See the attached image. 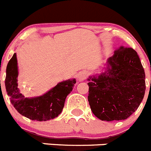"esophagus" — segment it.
I'll return each instance as SVG.
<instances>
[{"mask_svg":"<svg viewBox=\"0 0 151 151\" xmlns=\"http://www.w3.org/2000/svg\"><path fill=\"white\" fill-rule=\"evenodd\" d=\"M87 76H88V73L86 72V71H85V70H83V71H81V72H80L78 74L77 79H78L79 81H83L86 79Z\"/></svg>","mask_w":151,"mask_h":151,"instance_id":"obj_1","label":"esophagus"}]
</instances>
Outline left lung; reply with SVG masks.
<instances>
[{"label":"left lung","instance_id":"left-lung-1","mask_svg":"<svg viewBox=\"0 0 151 151\" xmlns=\"http://www.w3.org/2000/svg\"><path fill=\"white\" fill-rule=\"evenodd\" d=\"M108 63L105 72L88 79H92L88 83L91 111L101 120L126 119L145 96V70L136 51L130 47L116 49Z\"/></svg>","mask_w":151,"mask_h":151}]
</instances>
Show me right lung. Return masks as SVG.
I'll use <instances>...</instances> for the list:
<instances>
[{"mask_svg":"<svg viewBox=\"0 0 151 151\" xmlns=\"http://www.w3.org/2000/svg\"><path fill=\"white\" fill-rule=\"evenodd\" d=\"M6 72L5 86L11 104L20 114L36 121H47L59 116L64 108L66 97L76 83L75 79L68 80L58 83L43 96L28 99L19 90L16 53L8 62Z\"/></svg>","mask_w":151,"mask_h":151,"instance_id":"obj_1","label":"right lung"}]
</instances>
